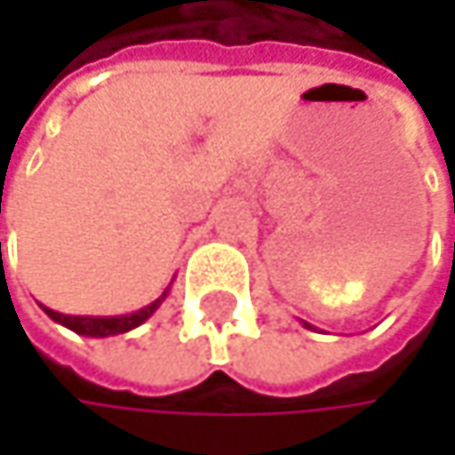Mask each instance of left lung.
<instances>
[{"instance_id":"obj_1","label":"left lung","mask_w":455,"mask_h":455,"mask_svg":"<svg viewBox=\"0 0 455 455\" xmlns=\"http://www.w3.org/2000/svg\"><path fill=\"white\" fill-rule=\"evenodd\" d=\"M306 326H311V323H306Z\"/></svg>"}]
</instances>
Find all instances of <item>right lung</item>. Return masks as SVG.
<instances>
[{
  "mask_svg": "<svg viewBox=\"0 0 455 455\" xmlns=\"http://www.w3.org/2000/svg\"><path fill=\"white\" fill-rule=\"evenodd\" d=\"M165 295H168V290H165L155 303L144 306L141 311L126 314V316H68V314H57V311H52V308H44V306H42V308H44V314L52 318V321H57V323H62V326H68V329H73L76 334H84V337H113V334H126V331L137 329L139 323H144L147 318L160 308V303L165 300Z\"/></svg>",
  "mask_w": 455,
  "mask_h": 455,
  "instance_id": "right-lung-1",
  "label": "right lung"
}]
</instances>
